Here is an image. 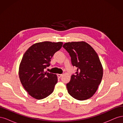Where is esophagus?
I'll use <instances>...</instances> for the list:
<instances>
[{
	"instance_id": "34e87169",
	"label": "esophagus",
	"mask_w": 123,
	"mask_h": 123,
	"mask_svg": "<svg viewBox=\"0 0 123 123\" xmlns=\"http://www.w3.org/2000/svg\"><path fill=\"white\" fill-rule=\"evenodd\" d=\"M57 77H58V78H59V79H60V78L62 76V74H57Z\"/></svg>"
}]
</instances>
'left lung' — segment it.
Returning <instances> with one entry per match:
<instances>
[{
	"label": "left lung",
	"instance_id": "8db88e82",
	"mask_svg": "<svg viewBox=\"0 0 123 123\" xmlns=\"http://www.w3.org/2000/svg\"><path fill=\"white\" fill-rule=\"evenodd\" d=\"M62 47L69 53L73 66L77 68L66 85L69 94L80 100L90 98L97 90L103 75L97 53L84 42L66 43Z\"/></svg>",
	"mask_w": 123,
	"mask_h": 123
}]
</instances>
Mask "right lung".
Masks as SVG:
<instances>
[{
	"label": "right lung",
	"mask_w": 123,
	"mask_h": 123,
	"mask_svg": "<svg viewBox=\"0 0 123 123\" xmlns=\"http://www.w3.org/2000/svg\"><path fill=\"white\" fill-rule=\"evenodd\" d=\"M62 45V42L38 43L25 53L19 65V76L24 88L33 98L42 99L53 92L57 76L44 72V69L50 65L51 59Z\"/></svg>",
	"instance_id": "add662e5"
}]
</instances>
